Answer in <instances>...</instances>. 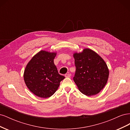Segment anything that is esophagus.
<instances>
[{
    "instance_id": "1",
    "label": "esophagus",
    "mask_w": 130,
    "mask_h": 130,
    "mask_svg": "<svg viewBox=\"0 0 130 130\" xmlns=\"http://www.w3.org/2000/svg\"><path fill=\"white\" fill-rule=\"evenodd\" d=\"M65 76L66 77H70V76H71V74H70V73L66 74H65Z\"/></svg>"
}]
</instances>
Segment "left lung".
<instances>
[{"label": "left lung", "mask_w": 130, "mask_h": 130, "mask_svg": "<svg viewBox=\"0 0 130 130\" xmlns=\"http://www.w3.org/2000/svg\"><path fill=\"white\" fill-rule=\"evenodd\" d=\"M74 57L76 70L73 80L78 89L87 96L99 93L107 83L109 75L103 59L89 49L75 53Z\"/></svg>", "instance_id": "1"}]
</instances>
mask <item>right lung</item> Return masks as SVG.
Instances as JSON below:
<instances>
[{"mask_svg": "<svg viewBox=\"0 0 130 130\" xmlns=\"http://www.w3.org/2000/svg\"><path fill=\"white\" fill-rule=\"evenodd\" d=\"M56 53L41 50L27 63L24 73L25 83L37 96L47 98L53 95L65 77L58 74L54 59Z\"/></svg>", "mask_w": 130, "mask_h": 130, "instance_id": "obj_1", "label": "right lung"}]
</instances>
